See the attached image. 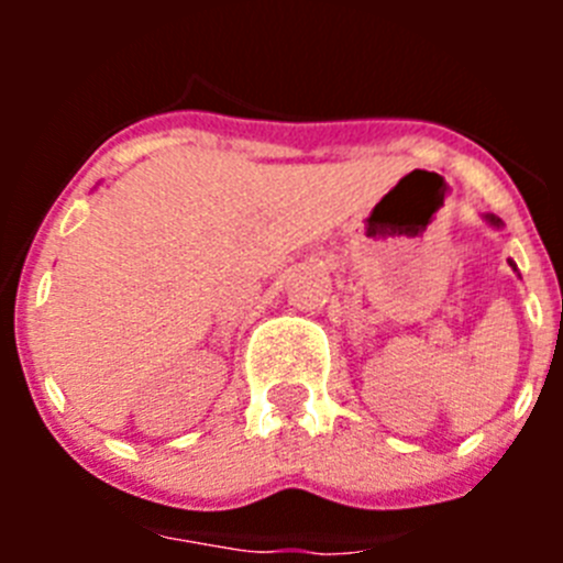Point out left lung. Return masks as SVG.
<instances>
[{"label":"left lung","instance_id":"left-lung-1","mask_svg":"<svg viewBox=\"0 0 563 563\" xmlns=\"http://www.w3.org/2000/svg\"><path fill=\"white\" fill-rule=\"evenodd\" d=\"M487 220H490V225H499V220H496V217H487ZM510 265H514V262H510Z\"/></svg>","mask_w":563,"mask_h":563}]
</instances>
